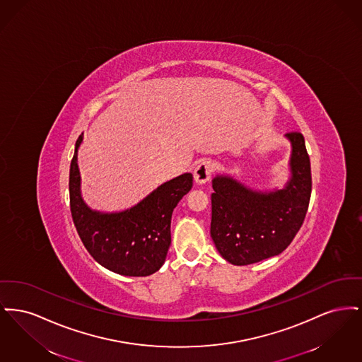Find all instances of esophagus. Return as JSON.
<instances>
[{"mask_svg": "<svg viewBox=\"0 0 362 362\" xmlns=\"http://www.w3.org/2000/svg\"><path fill=\"white\" fill-rule=\"evenodd\" d=\"M213 173V165L210 161H201L194 170V180L197 185H205Z\"/></svg>", "mask_w": 362, "mask_h": 362, "instance_id": "34e87169", "label": "esophagus"}]
</instances>
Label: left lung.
<instances>
[{
    "mask_svg": "<svg viewBox=\"0 0 362 362\" xmlns=\"http://www.w3.org/2000/svg\"><path fill=\"white\" fill-rule=\"evenodd\" d=\"M291 176L282 189H255L228 173L211 185L210 235L217 251L232 264L245 266L279 255L304 223L310 205V156L300 133H288Z\"/></svg>",
    "mask_w": 362,
    "mask_h": 362,
    "instance_id": "1",
    "label": "left lung"
}]
</instances>
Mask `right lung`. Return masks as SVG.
I'll return each instance as SVG.
<instances>
[{
    "instance_id": "obj_1",
    "label": "right lung",
    "mask_w": 362,
    "mask_h": 362,
    "mask_svg": "<svg viewBox=\"0 0 362 362\" xmlns=\"http://www.w3.org/2000/svg\"><path fill=\"white\" fill-rule=\"evenodd\" d=\"M70 163V210L73 223L88 252L110 272L127 276H151L165 262L171 245L173 209L192 187L186 173L160 185L134 206L121 211H99L81 195L78 148Z\"/></svg>"
}]
</instances>
